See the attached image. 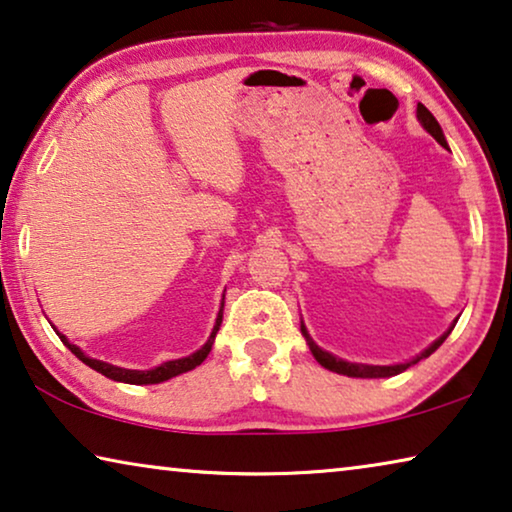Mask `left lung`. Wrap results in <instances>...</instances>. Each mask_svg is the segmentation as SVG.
I'll list each match as a JSON object with an SVG mask.
<instances>
[{
    "mask_svg": "<svg viewBox=\"0 0 512 512\" xmlns=\"http://www.w3.org/2000/svg\"><path fill=\"white\" fill-rule=\"evenodd\" d=\"M416 117H418V121H421V124H423L425 131L430 133V135L434 137V140H437V142L441 144V147H448L446 137H444V131H441V126H439V121L432 117V112L427 110L423 103H418ZM453 329H455V322H453L451 329H448L444 335H441V338L434 340L432 345L425 349V352H421L416 358H411V361H407V363H398V365H365V363H349V361H342V358L333 356V354H329V352H324L322 347L315 345V340L310 338V333L305 331V326L301 324L303 338H305V342H308L310 352H312V356L317 358L319 365H324V368L331 370V372H338V375L361 377V379H379V377H395V375H400V372L411 368V365H416L418 361H423V358H427L432 352H437V349L441 347V342H444V340L448 338V335H451Z\"/></svg>",
    "mask_w": 512,
    "mask_h": 512,
    "instance_id": "left-lung-1",
    "label": "left lung"
}]
</instances>
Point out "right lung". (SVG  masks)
Returning <instances> with one entry per match:
<instances>
[{
  "label": "right lung",
  "mask_w": 512,
  "mask_h": 512,
  "mask_svg": "<svg viewBox=\"0 0 512 512\" xmlns=\"http://www.w3.org/2000/svg\"><path fill=\"white\" fill-rule=\"evenodd\" d=\"M223 305L220 303V310H218V317H216V324H213V331L209 335V340L204 342V347L197 349L195 354H190L186 358H177V361H167L163 365H158V368H151V370H126V368H117V365H110L105 361H96V358H89L85 352L78 345H71V342L66 340V335H61L57 331V335L61 338V342L71 349V352L80 358L82 363L89 365L91 370L101 372V375H105L108 379H114V381H124V384H135V386H142V384H160V381H167L172 377L181 375V372H188L193 370L200 365L204 358L209 356L211 347H213V340H216V333L220 329V322H223Z\"/></svg>",
  "instance_id": "1"
}]
</instances>
